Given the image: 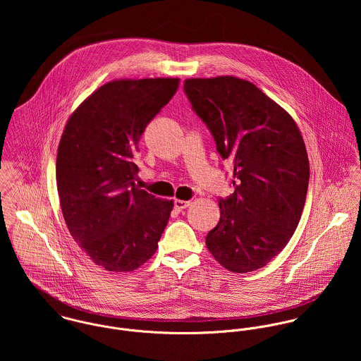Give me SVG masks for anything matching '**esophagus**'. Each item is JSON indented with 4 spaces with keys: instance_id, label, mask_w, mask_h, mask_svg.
Masks as SVG:
<instances>
[{
    "instance_id": "esophagus-1",
    "label": "esophagus",
    "mask_w": 361,
    "mask_h": 361,
    "mask_svg": "<svg viewBox=\"0 0 361 361\" xmlns=\"http://www.w3.org/2000/svg\"><path fill=\"white\" fill-rule=\"evenodd\" d=\"M173 206H175V209L182 211V209H185V208H188V207L190 206V202H185V200H175V202H173Z\"/></svg>"
}]
</instances>
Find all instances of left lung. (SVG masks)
Returning a JSON list of instances; mask_svg holds the SVG:
<instances>
[{"label": "left lung", "mask_w": 361, "mask_h": 361, "mask_svg": "<svg viewBox=\"0 0 361 361\" xmlns=\"http://www.w3.org/2000/svg\"><path fill=\"white\" fill-rule=\"evenodd\" d=\"M183 90L233 171L235 192L218 199L221 218L207 247L232 272L262 268L286 246L306 203L309 157L300 130L247 80L188 79Z\"/></svg>", "instance_id": "1"}]
</instances>
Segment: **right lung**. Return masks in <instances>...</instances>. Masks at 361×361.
<instances>
[{
	"label": "right lung",
	"mask_w": 361,
	"mask_h": 361,
	"mask_svg": "<svg viewBox=\"0 0 361 361\" xmlns=\"http://www.w3.org/2000/svg\"><path fill=\"white\" fill-rule=\"evenodd\" d=\"M179 79L114 80L69 118L56 154V188L68 229L90 259L114 272L154 255L172 200L136 186L146 126L169 103Z\"/></svg>",
	"instance_id": "right-lung-1"
}]
</instances>
